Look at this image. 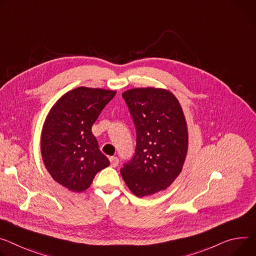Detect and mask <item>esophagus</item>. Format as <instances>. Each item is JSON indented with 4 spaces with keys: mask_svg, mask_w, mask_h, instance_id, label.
Here are the masks:
<instances>
[{
    "mask_svg": "<svg viewBox=\"0 0 256 256\" xmlns=\"http://www.w3.org/2000/svg\"><path fill=\"white\" fill-rule=\"evenodd\" d=\"M109 160H110V164H111V166H112V168L118 166L120 160H118V157H116V156H112V157H110V158H109Z\"/></svg>",
    "mask_w": 256,
    "mask_h": 256,
    "instance_id": "obj_1",
    "label": "esophagus"
}]
</instances>
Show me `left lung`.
<instances>
[{
	"label": "left lung",
	"mask_w": 256,
	"mask_h": 256,
	"mask_svg": "<svg viewBox=\"0 0 256 256\" xmlns=\"http://www.w3.org/2000/svg\"><path fill=\"white\" fill-rule=\"evenodd\" d=\"M136 132L134 157L120 174L138 197L166 190L180 174L188 151V128L172 92L138 88L122 94Z\"/></svg>",
	"instance_id": "obj_1"
}]
</instances>
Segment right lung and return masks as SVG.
Masks as SVG:
<instances>
[{"instance_id":"add662e5","label":"right lung","mask_w":256,"mask_h":256,"mask_svg":"<svg viewBox=\"0 0 256 256\" xmlns=\"http://www.w3.org/2000/svg\"><path fill=\"white\" fill-rule=\"evenodd\" d=\"M115 94L103 88H74L54 104L44 120L40 136L44 164L53 180L68 190H86L96 174L110 164L92 126Z\"/></svg>"}]
</instances>
